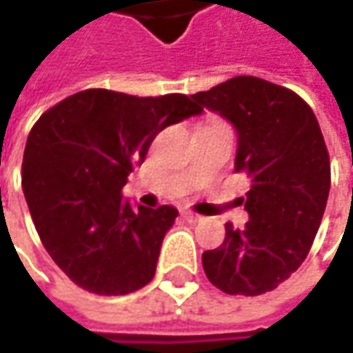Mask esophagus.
<instances>
[{
  "label": "esophagus",
  "mask_w": 353,
  "mask_h": 353,
  "mask_svg": "<svg viewBox=\"0 0 353 353\" xmlns=\"http://www.w3.org/2000/svg\"><path fill=\"white\" fill-rule=\"evenodd\" d=\"M183 218L186 222H200V220H202V216H198V214H194V212L190 210H184Z\"/></svg>",
  "instance_id": "34e87169"
}]
</instances>
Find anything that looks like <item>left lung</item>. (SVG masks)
<instances>
[{
	"mask_svg": "<svg viewBox=\"0 0 353 353\" xmlns=\"http://www.w3.org/2000/svg\"><path fill=\"white\" fill-rule=\"evenodd\" d=\"M192 98L236 125V172L251 179L250 222L225 224L224 243L202 253L204 273L228 294L273 291L306 259L326 208L330 155L319 119L299 94L255 76Z\"/></svg>",
	"mask_w": 353,
	"mask_h": 353,
	"instance_id": "left-lung-1",
	"label": "left lung"
}]
</instances>
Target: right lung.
Segmentation results:
<instances>
[{"label": "right lung", "mask_w": 353, "mask_h": 353, "mask_svg": "<svg viewBox=\"0 0 353 353\" xmlns=\"http://www.w3.org/2000/svg\"><path fill=\"white\" fill-rule=\"evenodd\" d=\"M202 114L184 94L76 92L31 129L21 184L52 261L84 291L129 294L155 277L172 206L131 208L121 190L165 128Z\"/></svg>", "instance_id": "right-lung-1"}]
</instances>
